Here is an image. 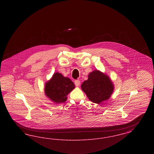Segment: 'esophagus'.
<instances>
[{
	"label": "esophagus",
	"mask_w": 154,
	"mask_h": 154,
	"mask_svg": "<svg viewBox=\"0 0 154 154\" xmlns=\"http://www.w3.org/2000/svg\"><path fill=\"white\" fill-rule=\"evenodd\" d=\"M74 84L76 87H79L80 85V81L75 80L74 81Z\"/></svg>",
	"instance_id": "1"
}]
</instances>
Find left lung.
Masks as SVG:
<instances>
[{
  "instance_id": "8db88e82",
  "label": "left lung",
  "mask_w": 154,
  "mask_h": 154,
  "mask_svg": "<svg viewBox=\"0 0 154 154\" xmlns=\"http://www.w3.org/2000/svg\"><path fill=\"white\" fill-rule=\"evenodd\" d=\"M81 88L91 101L99 104L109 99L114 86L107 75L95 70L88 75V80L83 82Z\"/></svg>"
}]
</instances>
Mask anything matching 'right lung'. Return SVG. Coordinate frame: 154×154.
I'll use <instances>...</instances> for the list:
<instances>
[{
	"label": "right lung",
	"mask_w": 154,
	"mask_h": 154,
	"mask_svg": "<svg viewBox=\"0 0 154 154\" xmlns=\"http://www.w3.org/2000/svg\"><path fill=\"white\" fill-rule=\"evenodd\" d=\"M74 88L75 85L70 79L55 73L51 80L46 83L45 93L54 102L61 103L66 101L68 94Z\"/></svg>",
	"instance_id": "add662e5"
}]
</instances>
